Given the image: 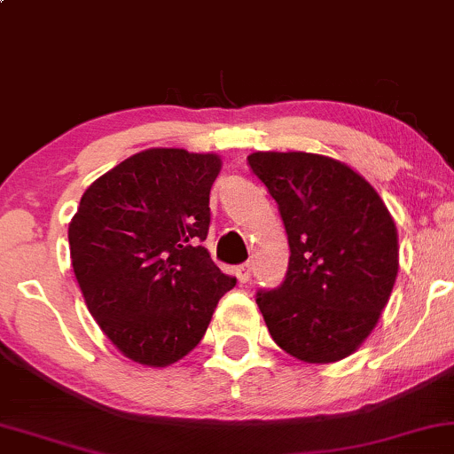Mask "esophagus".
I'll return each mask as SVG.
<instances>
[{"label": "esophagus", "instance_id": "obj_1", "mask_svg": "<svg viewBox=\"0 0 454 454\" xmlns=\"http://www.w3.org/2000/svg\"><path fill=\"white\" fill-rule=\"evenodd\" d=\"M234 275H237L239 283H247V281H249V277H251V264H241V266H237V272H234Z\"/></svg>", "mask_w": 454, "mask_h": 454}]
</instances>
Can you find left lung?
<instances>
[{
	"instance_id": "left-lung-1",
	"label": "left lung",
	"mask_w": 454,
	"mask_h": 454,
	"mask_svg": "<svg viewBox=\"0 0 454 454\" xmlns=\"http://www.w3.org/2000/svg\"><path fill=\"white\" fill-rule=\"evenodd\" d=\"M251 168L279 205L289 269L258 294L272 340L304 364H334L372 334L400 270L397 228L379 192L336 158L254 152Z\"/></svg>"
}]
</instances>
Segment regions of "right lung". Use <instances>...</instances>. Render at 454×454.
I'll list each match as a JSON object with an SVG mask.
<instances>
[{"mask_svg":"<svg viewBox=\"0 0 454 454\" xmlns=\"http://www.w3.org/2000/svg\"><path fill=\"white\" fill-rule=\"evenodd\" d=\"M220 171L213 152L150 147L82 194L69 222L71 266L92 319L130 362L184 359L237 283L200 245Z\"/></svg>","mask_w":454,"mask_h":454,"instance_id":"1","label":"right lung"}]
</instances>
